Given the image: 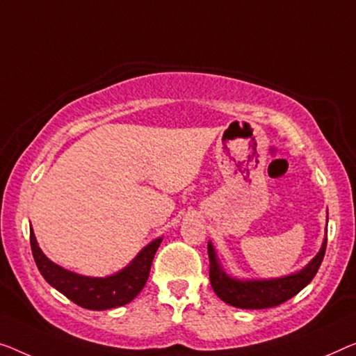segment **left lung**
Returning <instances> with one entry per match:
<instances>
[{"mask_svg":"<svg viewBox=\"0 0 356 356\" xmlns=\"http://www.w3.org/2000/svg\"><path fill=\"white\" fill-rule=\"evenodd\" d=\"M326 236L327 229L325 230V240L321 243L320 251L304 268L291 275H284V277L268 280L232 277L222 267L219 257H217L216 248L209 241V280L212 289H214V293L220 300H224L225 304L232 307H238V309H270V307L283 304L297 293H300L314 280L323 262V257H325L327 241Z\"/></svg>","mask_w":356,"mask_h":356,"instance_id":"obj_1","label":"left lung"}]
</instances>
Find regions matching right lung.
Returning a JSON list of instances; mask_svg holds the SVG:
<instances>
[{
    "label": "right lung",
    "mask_w": 356,
    "mask_h": 356,
    "mask_svg": "<svg viewBox=\"0 0 356 356\" xmlns=\"http://www.w3.org/2000/svg\"><path fill=\"white\" fill-rule=\"evenodd\" d=\"M163 236L148 243L132 261L120 272L108 277H86L60 267L46 257L36 241L33 229H30V245L33 259L47 283L68 297L76 305L88 310H108L129 304L144 289L150 267Z\"/></svg>",
    "instance_id": "add662e5"
}]
</instances>
